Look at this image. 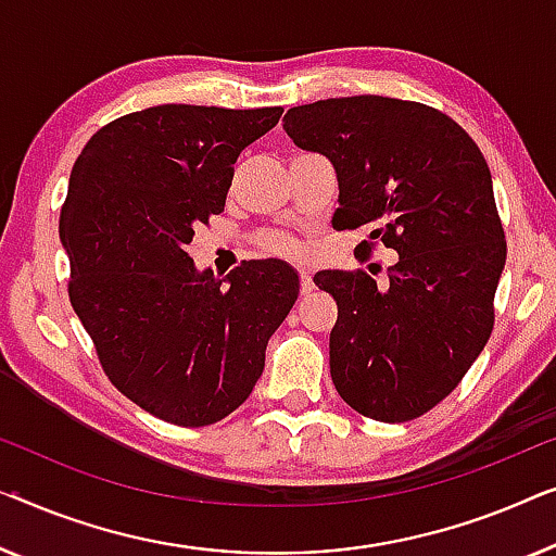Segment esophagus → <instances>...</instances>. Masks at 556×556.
Returning <instances> with one entry per match:
<instances>
[{
    "label": "esophagus",
    "mask_w": 556,
    "mask_h": 556,
    "mask_svg": "<svg viewBox=\"0 0 556 556\" xmlns=\"http://www.w3.org/2000/svg\"><path fill=\"white\" fill-rule=\"evenodd\" d=\"M315 289V281H312V275L307 269H300V292L309 294Z\"/></svg>",
    "instance_id": "1"
}]
</instances>
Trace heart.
I'll use <instances>...</instances> for the list:
<instances>
[{"instance_id": "obj_1", "label": "heart", "mask_w": 556, "mask_h": 556, "mask_svg": "<svg viewBox=\"0 0 556 556\" xmlns=\"http://www.w3.org/2000/svg\"><path fill=\"white\" fill-rule=\"evenodd\" d=\"M262 247L264 252L269 254H279V256H289L294 254V239L289 237V233H281V231H275V233H267V237H262Z\"/></svg>"}]
</instances>
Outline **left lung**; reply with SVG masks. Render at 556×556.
I'll list each match as a JSON object with an SVG mask.
<instances>
[{
  "mask_svg": "<svg viewBox=\"0 0 556 556\" xmlns=\"http://www.w3.org/2000/svg\"><path fill=\"white\" fill-rule=\"evenodd\" d=\"M285 130L334 166V229L370 226V239L397 252L380 285L365 271L315 275L338 302L334 388L382 424L424 416L458 386L494 327L506 241L486 159L445 113L382 96L289 108Z\"/></svg>",
  "mask_w": 556,
  "mask_h": 556,
  "instance_id": "left-lung-1",
  "label": "left lung"
}]
</instances>
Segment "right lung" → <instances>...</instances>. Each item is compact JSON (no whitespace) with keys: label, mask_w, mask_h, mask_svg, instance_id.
Listing matches in <instances>:
<instances>
[{"label":"right lung","mask_w":556,"mask_h":556,"mask_svg":"<svg viewBox=\"0 0 556 556\" xmlns=\"http://www.w3.org/2000/svg\"><path fill=\"white\" fill-rule=\"evenodd\" d=\"M279 115L146 108L100 128L70 174L60 214L70 302L113 386L168 424L199 428L237 410L300 294L281 260L218 279L186 254L193 229L224 211L239 153Z\"/></svg>","instance_id":"right-lung-1"}]
</instances>
